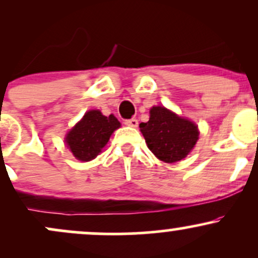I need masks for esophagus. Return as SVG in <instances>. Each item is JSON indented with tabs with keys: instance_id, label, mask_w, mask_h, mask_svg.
Instances as JSON below:
<instances>
[{
	"instance_id": "1",
	"label": "esophagus",
	"mask_w": 258,
	"mask_h": 258,
	"mask_svg": "<svg viewBox=\"0 0 258 258\" xmlns=\"http://www.w3.org/2000/svg\"><path fill=\"white\" fill-rule=\"evenodd\" d=\"M125 125L130 127H137L138 126V120L136 119H130L125 121Z\"/></svg>"
}]
</instances>
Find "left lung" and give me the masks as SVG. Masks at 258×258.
Listing matches in <instances>:
<instances>
[{
	"mask_svg": "<svg viewBox=\"0 0 258 258\" xmlns=\"http://www.w3.org/2000/svg\"><path fill=\"white\" fill-rule=\"evenodd\" d=\"M139 128L150 152L167 164L184 159L199 138V130L193 121L165 106H153L149 121L139 123Z\"/></svg>",
	"mask_w": 258,
	"mask_h": 258,
	"instance_id": "1",
	"label": "left lung"
}]
</instances>
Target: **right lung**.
<instances>
[{"mask_svg": "<svg viewBox=\"0 0 258 258\" xmlns=\"http://www.w3.org/2000/svg\"><path fill=\"white\" fill-rule=\"evenodd\" d=\"M120 126L114 115L104 116L99 110H88L68 132L65 143L80 161H91L102 152L112 132Z\"/></svg>", "mask_w": 258, "mask_h": 258, "instance_id": "right-lung-1", "label": "right lung"}]
</instances>
